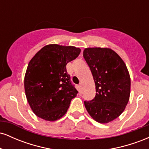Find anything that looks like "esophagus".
Masks as SVG:
<instances>
[{
  "instance_id": "obj_1",
  "label": "esophagus",
  "mask_w": 149,
  "mask_h": 149,
  "mask_svg": "<svg viewBox=\"0 0 149 149\" xmlns=\"http://www.w3.org/2000/svg\"><path fill=\"white\" fill-rule=\"evenodd\" d=\"M79 88H80V90H81V91H82V90H83V86H82L81 83H80V84L79 85Z\"/></svg>"
}]
</instances>
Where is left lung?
Wrapping results in <instances>:
<instances>
[{"instance_id":"left-lung-1","label":"left lung","mask_w":149,"mask_h":149,"mask_svg":"<svg viewBox=\"0 0 149 149\" xmlns=\"http://www.w3.org/2000/svg\"><path fill=\"white\" fill-rule=\"evenodd\" d=\"M96 86V95L85 101L90 116L100 123L113 120L123 112L130 94V77L117 53L109 48L92 47L83 51Z\"/></svg>"}]
</instances>
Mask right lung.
<instances>
[{
	"label": "right lung",
	"mask_w": 149,
	"mask_h": 149,
	"mask_svg": "<svg viewBox=\"0 0 149 149\" xmlns=\"http://www.w3.org/2000/svg\"><path fill=\"white\" fill-rule=\"evenodd\" d=\"M80 49L52 44L43 47L29 61L24 78L27 101L38 117L54 121L66 113L78 91L66 64L78 57Z\"/></svg>",
	"instance_id": "add662e5"
}]
</instances>
